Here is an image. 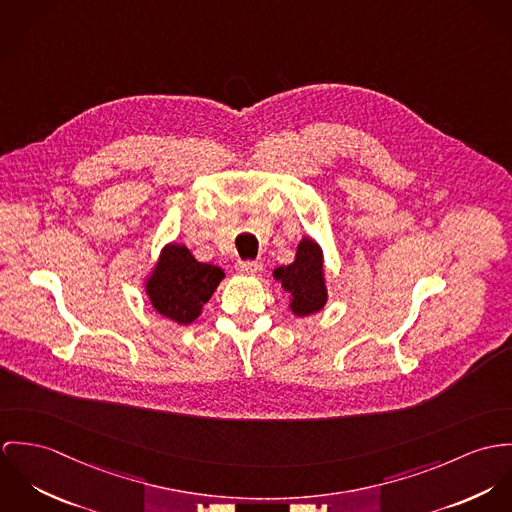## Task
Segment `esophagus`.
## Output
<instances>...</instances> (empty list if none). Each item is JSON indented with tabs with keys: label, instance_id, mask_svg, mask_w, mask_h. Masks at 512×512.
<instances>
[{
	"label": "esophagus",
	"instance_id": "34e87169",
	"mask_svg": "<svg viewBox=\"0 0 512 512\" xmlns=\"http://www.w3.org/2000/svg\"><path fill=\"white\" fill-rule=\"evenodd\" d=\"M261 267H263V265H261L259 261H239L235 269H237L239 273H243V275H257V273L261 271Z\"/></svg>",
	"mask_w": 512,
	"mask_h": 512
}]
</instances>
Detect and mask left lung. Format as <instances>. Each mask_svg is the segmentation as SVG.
I'll return each instance as SVG.
<instances>
[{
  "instance_id": "left-lung-1",
  "label": "left lung",
  "mask_w": 512,
  "mask_h": 512,
  "mask_svg": "<svg viewBox=\"0 0 512 512\" xmlns=\"http://www.w3.org/2000/svg\"><path fill=\"white\" fill-rule=\"evenodd\" d=\"M275 279L281 281L290 296V308L296 316H308L324 308L326 284L322 269V251L312 239H302L296 259L288 267H279Z\"/></svg>"
}]
</instances>
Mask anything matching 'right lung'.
<instances>
[{
  "label": "right lung",
  "instance_id": "add662e5",
  "mask_svg": "<svg viewBox=\"0 0 512 512\" xmlns=\"http://www.w3.org/2000/svg\"><path fill=\"white\" fill-rule=\"evenodd\" d=\"M222 279L220 267L198 263L184 245H169L147 281V294L159 314L178 324H190Z\"/></svg>",
  "mask_w": 512,
  "mask_h": 512
}]
</instances>
